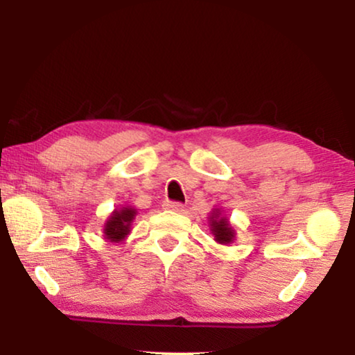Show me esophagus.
Instances as JSON below:
<instances>
[{
	"mask_svg": "<svg viewBox=\"0 0 355 355\" xmlns=\"http://www.w3.org/2000/svg\"><path fill=\"white\" fill-rule=\"evenodd\" d=\"M163 207L166 208V210L182 211V203H179V202H171V200H168V202H164V205H163Z\"/></svg>",
	"mask_w": 355,
	"mask_h": 355,
	"instance_id": "34e87169",
	"label": "esophagus"
}]
</instances>
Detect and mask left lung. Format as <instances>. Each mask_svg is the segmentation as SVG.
<instances>
[{
  "instance_id": "1",
  "label": "left lung",
  "mask_w": 355,
  "mask_h": 355,
  "mask_svg": "<svg viewBox=\"0 0 355 355\" xmlns=\"http://www.w3.org/2000/svg\"><path fill=\"white\" fill-rule=\"evenodd\" d=\"M210 226H211V234L215 236V241L220 244L226 245L231 244L236 237L234 227L230 225V220L226 216L221 215L220 208H215L210 216Z\"/></svg>"
}]
</instances>
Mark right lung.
<instances>
[{
	"mask_svg": "<svg viewBox=\"0 0 355 355\" xmlns=\"http://www.w3.org/2000/svg\"><path fill=\"white\" fill-rule=\"evenodd\" d=\"M135 215H137V210L132 207H123L119 210L116 208L111 213L108 221L105 223V239H108L110 242L124 241L130 232V225H132Z\"/></svg>",
	"mask_w": 355,
	"mask_h": 355,
	"instance_id": "1",
	"label": "right lung"
}]
</instances>
